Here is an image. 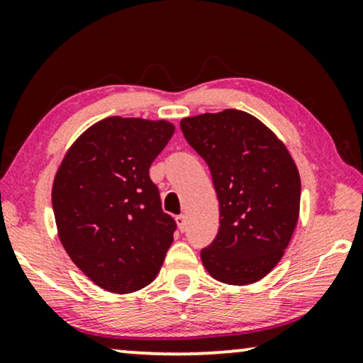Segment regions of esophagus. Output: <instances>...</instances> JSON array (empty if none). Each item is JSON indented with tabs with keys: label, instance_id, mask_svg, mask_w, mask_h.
Segmentation results:
<instances>
[{
	"label": "esophagus",
	"instance_id": "34e87169",
	"mask_svg": "<svg viewBox=\"0 0 363 363\" xmlns=\"http://www.w3.org/2000/svg\"><path fill=\"white\" fill-rule=\"evenodd\" d=\"M175 221H177V225H178V230L185 231V228H186V218L183 216V215H178V216L175 218Z\"/></svg>",
	"mask_w": 363,
	"mask_h": 363
}]
</instances>
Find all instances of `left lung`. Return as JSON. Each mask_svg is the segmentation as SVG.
<instances>
[{"label":"left lung","instance_id":"obj_1","mask_svg":"<svg viewBox=\"0 0 363 363\" xmlns=\"http://www.w3.org/2000/svg\"><path fill=\"white\" fill-rule=\"evenodd\" d=\"M180 128L211 172L220 230L201 261L216 281L245 286L269 274L297 225L301 178L279 138L256 117L226 108Z\"/></svg>","mask_w":363,"mask_h":363}]
</instances>
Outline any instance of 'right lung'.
I'll list each match as a JSON object with an SVG mask.
<instances>
[{"instance_id":"add662e5","label":"right lung","mask_w":363,"mask_h":363,"mask_svg":"<svg viewBox=\"0 0 363 363\" xmlns=\"http://www.w3.org/2000/svg\"><path fill=\"white\" fill-rule=\"evenodd\" d=\"M175 127L108 117L69 148L52 185L64 250L102 289L127 294L155 279L177 223L148 170Z\"/></svg>"}]
</instances>
